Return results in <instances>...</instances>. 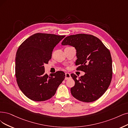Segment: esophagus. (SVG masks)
I'll use <instances>...</instances> for the list:
<instances>
[{
	"instance_id": "esophagus-1",
	"label": "esophagus",
	"mask_w": 128,
	"mask_h": 128,
	"mask_svg": "<svg viewBox=\"0 0 128 128\" xmlns=\"http://www.w3.org/2000/svg\"><path fill=\"white\" fill-rule=\"evenodd\" d=\"M70 78V74L68 73H65V80H68Z\"/></svg>"
}]
</instances>
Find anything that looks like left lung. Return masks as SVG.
Returning a JSON list of instances; mask_svg holds the SVG:
<instances>
[{
    "label": "left lung",
    "mask_w": 128,
    "mask_h": 128,
    "mask_svg": "<svg viewBox=\"0 0 128 128\" xmlns=\"http://www.w3.org/2000/svg\"><path fill=\"white\" fill-rule=\"evenodd\" d=\"M62 44L74 47L78 59L76 70L86 74L77 78L70 76L75 86L70 88L72 95L84 102L97 100L107 90L112 78V63L110 50L98 38L92 35L78 34L67 36Z\"/></svg>",
    "instance_id": "8db88e82"
}]
</instances>
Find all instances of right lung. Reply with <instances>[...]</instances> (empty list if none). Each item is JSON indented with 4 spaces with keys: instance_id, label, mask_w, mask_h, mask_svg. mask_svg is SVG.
Returning a JSON list of instances; mask_svg holds the SVG:
<instances>
[{
    "instance_id": "obj_1",
    "label": "right lung",
    "mask_w": 128,
    "mask_h": 128,
    "mask_svg": "<svg viewBox=\"0 0 128 128\" xmlns=\"http://www.w3.org/2000/svg\"><path fill=\"white\" fill-rule=\"evenodd\" d=\"M65 36L36 33L19 47L15 60V75L18 86L28 98L44 101L53 97L65 78L63 71L45 74L44 64L52 58L55 46Z\"/></svg>"
}]
</instances>
